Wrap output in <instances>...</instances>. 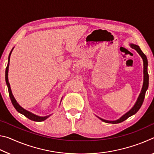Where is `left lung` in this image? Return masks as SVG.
Returning <instances> with one entry per match:
<instances>
[{
    "label": "left lung",
    "mask_w": 154,
    "mask_h": 154,
    "mask_svg": "<svg viewBox=\"0 0 154 154\" xmlns=\"http://www.w3.org/2000/svg\"><path fill=\"white\" fill-rule=\"evenodd\" d=\"M130 45L132 48L134 49L135 50L139 53V54L142 58L143 61V75H143V84L142 90L140 91V94L139 96V97H138L137 102L135 103L134 105L132 106V108L130 109L128 112H127L126 114H124V116H122L119 119L115 121H109V120H105V119L99 118V117L97 116L99 119H101V120L104 122H106V123H109V124L121 123V122L126 120V119L128 118L129 117L133 116V115L136 113L139 110V109L142 105L143 100H144V98H145V92L148 88V85H149V75H148V72H147L148 62H147V57H146L144 53L141 51V49H140L139 46L134 45V44H130Z\"/></svg>",
    "instance_id": "8db88e82"
}]
</instances>
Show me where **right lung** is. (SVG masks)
<instances>
[{
	"mask_svg": "<svg viewBox=\"0 0 154 154\" xmlns=\"http://www.w3.org/2000/svg\"><path fill=\"white\" fill-rule=\"evenodd\" d=\"M13 49H14V48L12 49V50H13ZM12 50L11 51V52H10V54H9V58H8V64H7V66L6 68V71H5V81H6V83H7V88H8L9 94V96H10V98H11V103L13 104V105H14L15 109H16V110L18 112H19V113H20L21 114H22V115H24V116L26 117V118H28L29 119H31V120L35 121V122H43L44 120H45V119L47 118H48L50 116H45V117H40V116H36V115L33 114L32 113H31V112H30V111L26 110V109H24V108H22V106H21L19 105V104L17 103V101L15 99L14 95L12 94L11 87H10V84H9V79H8V71H9L10 56H11Z\"/></svg>",
	"mask_w": 154,
	"mask_h": 154,
	"instance_id": "obj_1",
	"label": "right lung"
}]
</instances>
